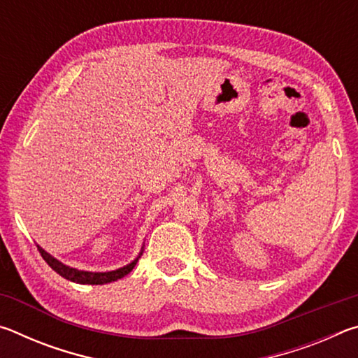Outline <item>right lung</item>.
I'll return each instance as SVG.
<instances>
[{
  "label": "right lung",
  "mask_w": 358,
  "mask_h": 358,
  "mask_svg": "<svg viewBox=\"0 0 358 358\" xmlns=\"http://www.w3.org/2000/svg\"><path fill=\"white\" fill-rule=\"evenodd\" d=\"M38 250L41 252L42 259H44L45 262L50 265L59 276H63V278H66V280L74 281V282H78V284H107V282L117 281V280H120V278L128 275L129 271L136 266L138 257H141V256H138L134 260V262H131L129 265H126V266H123V268H118L115 271H107V273H92V271H80V270L71 268V266L64 265L62 262H58L57 259H53L50 254L42 250L41 246H38Z\"/></svg>",
  "instance_id": "add662e5"
}]
</instances>
